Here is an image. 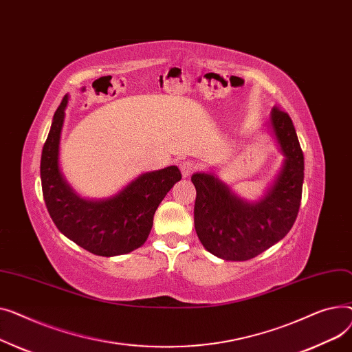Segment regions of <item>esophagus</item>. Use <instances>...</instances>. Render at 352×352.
<instances>
[{
	"mask_svg": "<svg viewBox=\"0 0 352 352\" xmlns=\"http://www.w3.org/2000/svg\"><path fill=\"white\" fill-rule=\"evenodd\" d=\"M197 169H199V164L193 160H184L180 163V170H182L183 177H189Z\"/></svg>",
	"mask_w": 352,
	"mask_h": 352,
	"instance_id": "34e87169",
	"label": "esophagus"
}]
</instances>
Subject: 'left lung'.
<instances>
[{
  "label": "left lung",
  "instance_id": "obj_1",
  "mask_svg": "<svg viewBox=\"0 0 352 352\" xmlns=\"http://www.w3.org/2000/svg\"><path fill=\"white\" fill-rule=\"evenodd\" d=\"M270 125L284 155L280 173L258 201H245L213 173H195V229L204 249L230 261L250 260L280 241L297 219L304 155L287 112L273 108Z\"/></svg>",
  "mask_w": 352,
  "mask_h": 352
}]
</instances>
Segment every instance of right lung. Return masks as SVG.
Listing matches in <instances>:
<instances>
[{"instance_id": "add662e5", "label": "right lung", "mask_w": 352, "mask_h": 352, "mask_svg": "<svg viewBox=\"0 0 352 352\" xmlns=\"http://www.w3.org/2000/svg\"><path fill=\"white\" fill-rule=\"evenodd\" d=\"M68 95L58 107L41 155V183L58 230L96 256L131 253L146 241L160 201L182 179L177 166L143 173L118 195L103 200L78 196L59 169V140Z\"/></svg>"}]
</instances>
